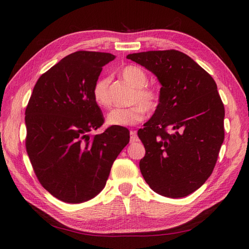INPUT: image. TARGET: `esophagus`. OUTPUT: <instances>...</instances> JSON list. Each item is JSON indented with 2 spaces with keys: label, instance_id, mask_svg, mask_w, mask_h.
<instances>
[{
  "label": "esophagus",
  "instance_id": "esophagus-1",
  "mask_svg": "<svg viewBox=\"0 0 249 249\" xmlns=\"http://www.w3.org/2000/svg\"><path fill=\"white\" fill-rule=\"evenodd\" d=\"M139 140L138 135H137L136 130H131L130 131V143H134V142H137Z\"/></svg>",
  "mask_w": 249,
  "mask_h": 249
}]
</instances>
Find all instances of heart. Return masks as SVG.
Instances as JSON below:
<instances>
[{
  "label": "heart",
  "mask_w": 249,
  "mask_h": 249,
  "mask_svg": "<svg viewBox=\"0 0 249 249\" xmlns=\"http://www.w3.org/2000/svg\"><path fill=\"white\" fill-rule=\"evenodd\" d=\"M121 76L125 81H127L131 87L136 89L133 96L134 105L129 108H114L106 115V123L110 126H133L138 124L145 118V110H154L158 105V94L155 89L145 88L147 82L146 73L137 66H126L121 71ZM110 78L107 76L100 77L95 82L93 88V97L95 103L100 107H107L109 105L108 88Z\"/></svg>",
  "instance_id": "obj_1"
}]
</instances>
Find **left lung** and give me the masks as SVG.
<instances>
[{"instance_id": "1", "label": "left lung", "mask_w": 249, "mask_h": 249, "mask_svg": "<svg viewBox=\"0 0 249 249\" xmlns=\"http://www.w3.org/2000/svg\"><path fill=\"white\" fill-rule=\"evenodd\" d=\"M161 84L154 114L138 130L145 182L163 197L182 198L212 174L225 138V108L214 79L178 50L128 54ZM169 131H167V129Z\"/></svg>"}]
</instances>
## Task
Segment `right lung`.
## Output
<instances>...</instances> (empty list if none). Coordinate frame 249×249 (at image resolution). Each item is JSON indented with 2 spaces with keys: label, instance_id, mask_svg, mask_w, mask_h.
I'll return each instance as SVG.
<instances>
[{
  "label": "right lung",
  "instance_id": "obj_1",
  "mask_svg": "<svg viewBox=\"0 0 249 249\" xmlns=\"http://www.w3.org/2000/svg\"><path fill=\"white\" fill-rule=\"evenodd\" d=\"M115 56L77 51L39 77L25 110L26 152L43 187L61 201L81 203L104 189L111 167L129 142L125 127L104 123L93 97L103 66Z\"/></svg>",
  "mask_w": 249,
  "mask_h": 249
}]
</instances>
